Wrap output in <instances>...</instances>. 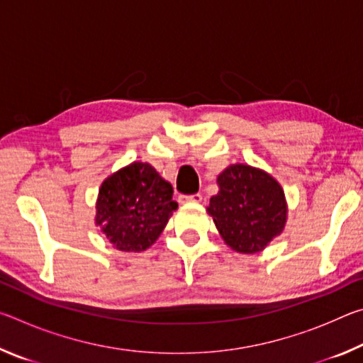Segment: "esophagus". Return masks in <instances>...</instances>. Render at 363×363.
Returning <instances> with one entry per match:
<instances>
[{"instance_id":"1","label":"esophagus","mask_w":363,"mask_h":363,"mask_svg":"<svg viewBox=\"0 0 363 363\" xmlns=\"http://www.w3.org/2000/svg\"><path fill=\"white\" fill-rule=\"evenodd\" d=\"M184 199H186V201H192V203H200V201H201V195H200V194H194V195L184 196Z\"/></svg>"}]
</instances>
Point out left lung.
<instances>
[{
    "label": "left lung",
    "instance_id": "obj_1",
    "mask_svg": "<svg viewBox=\"0 0 363 363\" xmlns=\"http://www.w3.org/2000/svg\"><path fill=\"white\" fill-rule=\"evenodd\" d=\"M218 186L206 211L232 250L257 253L280 235L288 208L284 189L272 176L238 163L218 176Z\"/></svg>",
    "mask_w": 363,
    "mask_h": 363
}]
</instances>
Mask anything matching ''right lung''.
<instances>
[{
    "label": "right lung",
    "instance_id": "add662e5",
    "mask_svg": "<svg viewBox=\"0 0 363 363\" xmlns=\"http://www.w3.org/2000/svg\"><path fill=\"white\" fill-rule=\"evenodd\" d=\"M96 224L116 250L139 253L155 243L177 210L173 187L149 163L134 162L102 182Z\"/></svg>",
    "mask_w": 363,
    "mask_h": 363
}]
</instances>
